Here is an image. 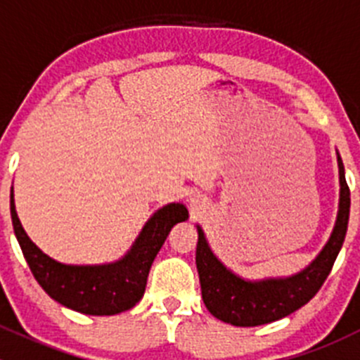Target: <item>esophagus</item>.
<instances>
[{"instance_id":"obj_1","label":"esophagus","mask_w":360,"mask_h":360,"mask_svg":"<svg viewBox=\"0 0 360 360\" xmlns=\"http://www.w3.org/2000/svg\"><path fill=\"white\" fill-rule=\"evenodd\" d=\"M188 205H190L191 212H198V210L203 209L205 202H203V198L198 193H191L190 197H188Z\"/></svg>"}]
</instances>
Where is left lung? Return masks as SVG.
Segmentation results:
<instances>
[{
  "label": "left lung",
  "instance_id": "obj_1",
  "mask_svg": "<svg viewBox=\"0 0 360 360\" xmlns=\"http://www.w3.org/2000/svg\"><path fill=\"white\" fill-rule=\"evenodd\" d=\"M340 174V202L331 235L321 252L303 268L284 277L245 278L216 256L205 231L197 224V270L202 297L207 310L219 321L237 328L270 324L307 304L328 278L345 242L350 216V191L345 179V167L336 150Z\"/></svg>",
  "mask_w": 360,
  "mask_h": 360
}]
</instances>
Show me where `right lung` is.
I'll list each match as a JSON object with an SVG mask.
<instances>
[{"mask_svg": "<svg viewBox=\"0 0 360 360\" xmlns=\"http://www.w3.org/2000/svg\"><path fill=\"white\" fill-rule=\"evenodd\" d=\"M13 231L32 275L57 303L85 315H116L139 303L146 289L148 274L177 223L190 214L183 203H167L146 221L130 249L118 259L96 264H69L53 259L29 238L20 223L10 191Z\"/></svg>", "mask_w": 360, "mask_h": 360, "instance_id": "add662e5", "label": "right lung"}]
</instances>
